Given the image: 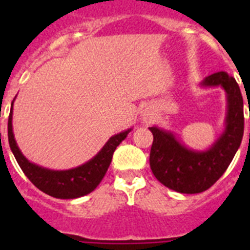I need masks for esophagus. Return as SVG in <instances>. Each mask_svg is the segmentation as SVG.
<instances>
[{
    "label": "esophagus",
    "mask_w": 250,
    "mask_h": 250,
    "mask_svg": "<svg viewBox=\"0 0 250 250\" xmlns=\"http://www.w3.org/2000/svg\"><path fill=\"white\" fill-rule=\"evenodd\" d=\"M152 114L149 113V110H143L141 111V115H140V119H141V123H144V125H148L152 122Z\"/></svg>",
    "instance_id": "esophagus-1"
}]
</instances>
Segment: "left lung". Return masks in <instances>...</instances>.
Wrapping results in <instances>:
<instances>
[{"mask_svg": "<svg viewBox=\"0 0 250 250\" xmlns=\"http://www.w3.org/2000/svg\"><path fill=\"white\" fill-rule=\"evenodd\" d=\"M201 88L221 86L226 92L225 127L209 148H188L170 129L150 127V168L158 182L179 193H201L213 186L236 154L244 135V102L236 80L226 72L208 76Z\"/></svg>", "mask_w": 250, "mask_h": 250, "instance_id": "left-lung-1", "label": "left lung"}]
</instances>
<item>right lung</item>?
<instances>
[{
    "mask_svg": "<svg viewBox=\"0 0 250 250\" xmlns=\"http://www.w3.org/2000/svg\"><path fill=\"white\" fill-rule=\"evenodd\" d=\"M13 106L14 101L11 102L9 123H7L10 149L18 165L21 166L25 176L33 183V186H36L44 193L56 198L70 200V198L83 197L96 189L111 164V158L117 146L132 131V128H128L110 137L101 150L93 158L86 161L85 164L68 170H52L31 162L28 158H25L19 149L13 131Z\"/></svg>",
    "mask_w": 250,
    "mask_h": 250,
    "instance_id": "obj_1",
    "label": "right lung"
}]
</instances>
